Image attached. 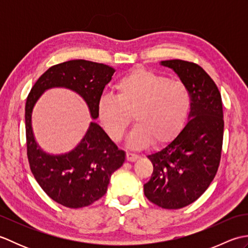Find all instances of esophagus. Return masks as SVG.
<instances>
[{"label":"esophagus","instance_id":"34e87169","mask_svg":"<svg viewBox=\"0 0 248 248\" xmlns=\"http://www.w3.org/2000/svg\"><path fill=\"white\" fill-rule=\"evenodd\" d=\"M138 159H139V155H138L131 154V152H127V161H129V162H135Z\"/></svg>","mask_w":248,"mask_h":248}]
</instances>
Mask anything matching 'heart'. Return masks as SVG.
<instances>
[{"mask_svg": "<svg viewBox=\"0 0 248 248\" xmlns=\"http://www.w3.org/2000/svg\"><path fill=\"white\" fill-rule=\"evenodd\" d=\"M116 96L105 93L99 100L98 116L108 138L123 140L132 121L128 143L143 148L170 143L180 133L192 104L188 87L144 67H135L115 85Z\"/></svg>", "mask_w": 248, "mask_h": 248, "instance_id": "heart-1", "label": "heart"}]
</instances>
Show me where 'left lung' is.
I'll list each match as a JSON object with an SVG mask.
<instances>
[{
  "mask_svg": "<svg viewBox=\"0 0 248 248\" xmlns=\"http://www.w3.org/2000/svg\"><path fill=\"white\" fill-rule=\"evenodd\" d=\"M188 87L192 97L188 121L177 138L148 155L154 165L145 196L164 209H180L197 200L217 175L222 155L224 119L220 93L210 76L195 62H161Z\"/></svg>",
  "mask_w": 248,
  "mask_h": 248,
  "instance_id": "obj_1",
  "label": "left lung"
}]
</instances>
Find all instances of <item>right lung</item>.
I'll return each instance as SVG.
<instances>
[{
	"mask_svg": "<svg viewBox=\"0 0 248 248\" xmlns=\"http://www.w3.org/2000/svg\"><path fill=\"white\" fill-rule=\"evenodd\" d=\"M115 69L85 60L68 61L50 67L31 87L25 103V133L31 170L46 194L67 208L87 207L108 191L112 173L123 166L125 154L119 150L98 124L92 121L75 149L64 155H49L36 143L31 113L46 89L64 87L84 99L93 119L98 118V103Z\"/></svg>",
	"mask_w": 248,
	"mask_h": 248,
	"instance_id": "obj_1",
	"label": "right lung"
}]
</instances>
